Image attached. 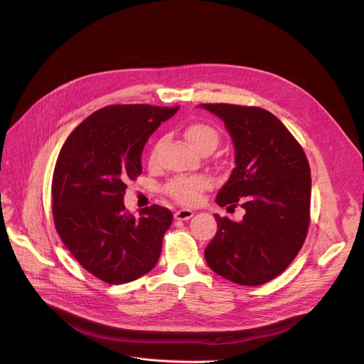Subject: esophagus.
<instances>
[{
  "mask_svg": "<svg viewBox=\"0 0 364 364\" xmlns=\"http://www.w3.org/2000/svg\"><path fill=\"white\" fill-rule=\"evenodd\" d=\"M194 215L191 209H179V211L174 213L176 220H190Z\"/></svg>",
  "mask_w": 364,
  "mask_h": 364,
  "instance_id": "obj_1",
  "label": "esophagus"
}]
</instances>
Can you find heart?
<instances>
[{
	"mask_svg": "<svg viewBox=\"0 0 364 364\" xmlns=\"http://www.w3.org/2000/svg\"><path fill=\"white\" fill-rule=\"evenodd\" d=\"M185 136L196 150L206 146H217L218 134L214 127L197 123L191 124L185 132ZM213 186V179L208 174H182L176 176L167 185L165 193L182 205H196L202 199V194Z\"/></svg>",
	"mask_w": 364,
	"mask_h": 364,
	"instance_id": "heart-1",
	"label": "heart"
}]
</instances>
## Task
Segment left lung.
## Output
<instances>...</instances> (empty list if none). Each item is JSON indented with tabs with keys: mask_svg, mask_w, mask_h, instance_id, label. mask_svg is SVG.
Listing matches in <instances>:
<instances>
[{
	"mask_svg": "<svg viewBox=\"0 0 364 364\" xmlns=\"http://www.w3.org/2000/svg\"><path fill=\"white\" fill-rule=\"evenodd\" d=\"M202 107L225 121L235 147V168L215 202L246 211L241 222L214 215L217 232L205 259L225 279L255 287L287 269L306 238L310 164L289 129L266 109L228 103Z\"/></svg>",
	"mask_w": 364,
	"mask_h": 364,
	"instance_id": "obj_1",
	"label": "left lung"
}]
</instances>
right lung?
<instances>
[{
	"mask_svg": "<svg viewBox=\"0 0 364 364\" xmlns=\"http://www.w3.org/2000/svg\"><path fill=\"white\" fill-rule=\"evenodd\" d=\"M179 106L111 105L83 119L60 149L53 173L54 226L80 266L107 284L149 273L161 255L173 214L151 205L129 214L127 181L142 173L149 136Z\"/></svg>",
	"mask_w": 364,
	"mask_h": 364,
	"instance_id": "add662e5",
	"label": "right lung"
}]
</instances>
